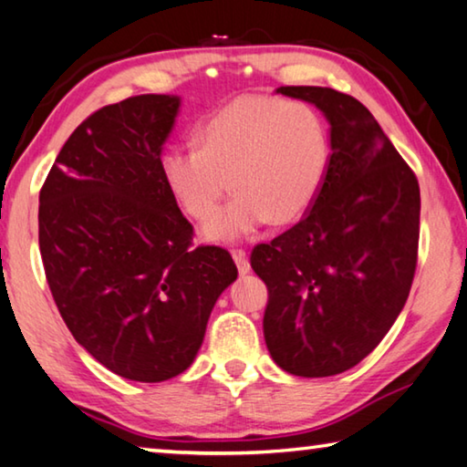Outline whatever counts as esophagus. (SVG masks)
I'll return each instance as SVG.
<instances>
[{"label":"esophagus","instance_id":"1","mask_svg":"<svg viewBox=\"0 0 467 467\" xmlns=\"http://www.w3.org/2000/svg\"><path fill=\"white\" fill-rule=\"evenodd\" d=\"M232 256H234L235 265H238V271L240 273H248L250 271V261H248L246 252H244V250H232Z\"/></svg>","mask_w":467,"mask_h":467}]
</instances>
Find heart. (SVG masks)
<instances>
[{
  "mask_svg": "<svg viewBox=\"0 0 467 467\" xmlns=\"http://www.w3.org/2000/svg\"><path fill=\"white\" fill-rule=\"evenodd\" d=\"M328 165V134L315 107L271 97H242L206 116L196 144H175L161 157L163 180L213 242H232L273 219L285 223L315 202Z\"/></svg>",
  "mask_w": 467,
  "mask_h": 467,
  "instance_id": "b5f03b06",
  "label": "heart"
}]
</instances>
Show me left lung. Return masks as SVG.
I'll return each mask as SVG.
<instances>
[{"label": "left lung", "mask_w": 467, "mask_h": 467, "mask_svg": "<svg viewBox=\"0 0 467 467\" xmlns=\"http://www.w3.org/2000/svg\"><path fill=\"white\" fill-rule=\"evenodd\" d=\"M331 124L325 182L300 223L252 248L269 289L263 328L273 360L296 377H333L379 346L406 304L418 265L416 173L372 113L327 87H281Z\"/></svg>", "instance_id": "obj_1"}]
</instances>
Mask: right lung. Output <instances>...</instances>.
<instances>
[{
    "mask_svg": "<svg viewBox=\"0 0 467 467\" xmlns=\"http://www.w3.org/2000/svg\"><path fill=\"white\" fill-rule=\"evenodd\" d=\"M180 99L136 95L90 113L39 192V250L74 339L105 368L161 383L192 364L221 292V246H194L161 173Z\"/></svg>",
    "mask_w": 467,
    "mask_h": 467,
    "instance_id": "add662e5",
    "label": "right lung"
}]
</instances>
